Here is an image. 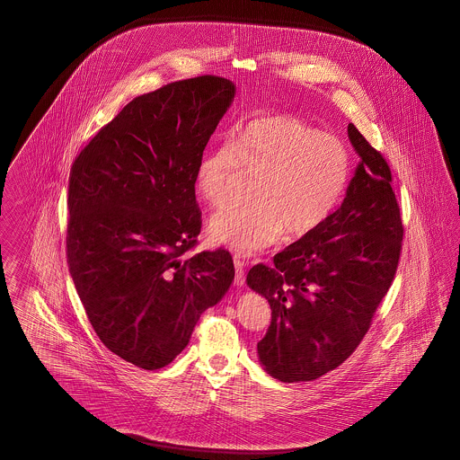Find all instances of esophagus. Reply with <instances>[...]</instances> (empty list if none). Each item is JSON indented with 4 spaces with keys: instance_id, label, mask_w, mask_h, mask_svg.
<instances>
[{
    "instance_id": "esophagus-1",
    "label": "esophagus",
    "mask_w": 460,
    "mask_h": 460,
    "mask_svg": "<svg viewBox=\"0 0 460 460\" xmlns=\"http://www.w3.org/2000/svg\"><path fill=\"white\" fill-rule=\"evenodd\" d=\"M234 268H236V273H234V283L236 285H243L245 283V261L240 257V255H234Z\"/></svg>"
}]
</instances>
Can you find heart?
<instances>
[{
    "instance_id": "1",
    "label": "heart",
    "mask_w": 460,
    "mask_h": 460,
    "mask_svg": "<svg viewBox=\"0 0 460 460\" xmlns=\"http://www.w3.org/2000/svg\"><path fill=\"white\" fill-rule=\"evenodd\" d=\"M352 159L334 135L287 113H262L236 124L203 154L196 181L213 208L233 205L257 177L247 207L217 213L210 220L215 243L252 255L318 229L341 203Z\"/></svg>"
}]
</instances>
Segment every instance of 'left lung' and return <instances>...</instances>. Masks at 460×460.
I'll return each instance as SVG.
<instances>
[{
	"instance_id": "8db88e82",
	"label": "left lung",
	"mask_w": 460,
	"mask_h": 460,
	"mask_svg": "<svg viewBox=\"0 0 460 460\" xmlns=\"http://www.w3.org/2000/svg\"><path fill=\"white\" fill-rule=\"evenodd\" d=\"M349 138L360 163L341 207L248 271L271 306L259 360L283 384L317 380L354 354L399 264L404 227L389 164L354 124Z\"/></svg>"
}]
</instances>
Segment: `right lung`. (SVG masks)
I'll list each match as a JSON object with an SVG mask.
<instances>
[{
	"label": "right lung",
	"mask_w": 460,
	"mask_h": 460,
	"mask_svg": "<svg viewBox=\"0 0 460 460\" xmlns=\"http://www.w3.org/2000/svg\"><path fill=\"white\" fill-rule=\"evenodd\" d=\"M234 89L201 75L138 96L71 166V279L106 349L142 369L168 366L234 279L227 250L181 257L201 233L198 164Z\"/></svg>",
	"instance_id": "1"
}]
</instances>
